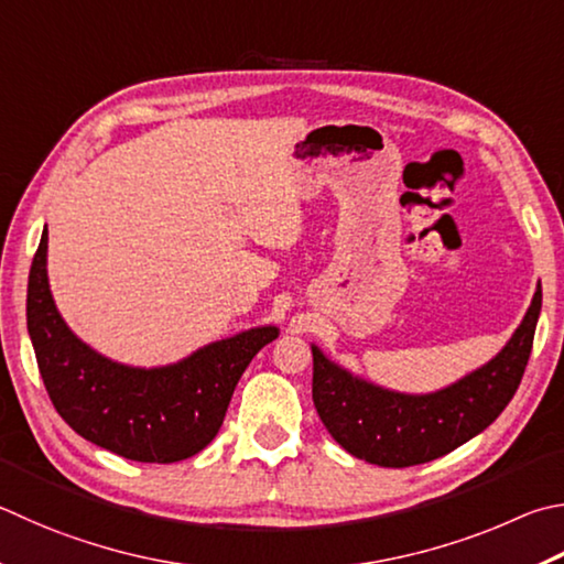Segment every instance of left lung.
<instances>
[{
  "label": "left lung",
  "mask_w": 564,
  "mask_h": 564,
  "mask_svg": "<svg viewBox=\"0 0 564 564\" xmlns=\"http://www.w3.org/2000/svg\"><path fill=\"white\" fill-rule=\"evenodd\" d=\"M542 308L538 283L530 308L496 357L448 387L406 394L357 377L313 350V404L327 432L347 454L384 468L426 464L484 432L523 380Z\"/></svg>",
  "instance_id": "1"
}]
</instances>
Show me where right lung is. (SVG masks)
<instances>
[{
    "mask_svg": "<svg viewBox=\"0 0 564 564\" xmlns=\"http://www.w3.org/2000/svg\"><path fill=\"white\" fill-rule=\"evenodd\" d=\"M46 253L48 229L41 231L29 271L26 327L61 419L86 442L142 464H175L199 454L217 436L243 370L279 337V327L256 325L160 367L116 362L61 317Z\"/></svg>",
    "mask_w": 564,
    "mask_h": 564,
    "instance_id": "1",
    "label": "right lung"
}]
</instances>
